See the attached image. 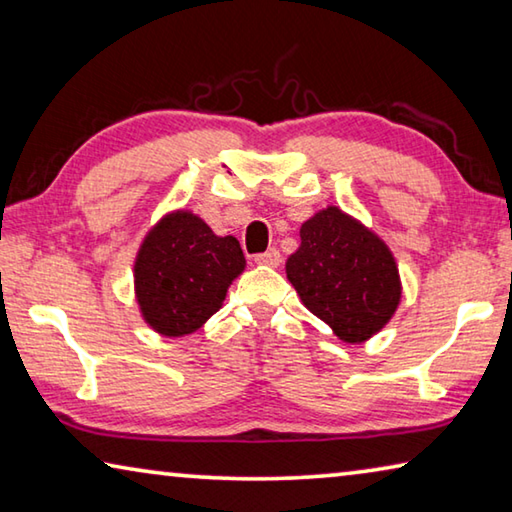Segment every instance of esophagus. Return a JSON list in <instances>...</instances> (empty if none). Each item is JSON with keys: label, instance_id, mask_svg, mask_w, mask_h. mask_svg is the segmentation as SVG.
Returning a JSON list of instances; mask_svg holds the SVG:
<instances>
[{"label": "esophagus", "instance_id": "esophagus-1", "mask_svg": "<svg viewBox=\"0 0 512 512\" xmlns=\"http://www.w3.org/2000/svg\"><path fill=\"white\" fill-rule=\"evenodd\" d=\"M255 262L262 264V266H280V262H282L280 250H277V248H268L266 253L255 255Z\"/></svg>", "mask_w": 512, "mask_h": 512}]
</instances>
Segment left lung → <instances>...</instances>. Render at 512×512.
<instances>
[{
	"label": "left lung",
	"mask_w": 512,
	"mask_h": 512,
	"mask_svg": "<svg viewBox=\"0 0 512 512\" xmlns=\"http://www.w3.org/2000/svg\"><path fill=\"white\" fill-rule=\"evenodd\" d=\"M287 277L302 305L345 343L370 339L400 305L402 287L391 250L339 207L302 223Z\"/></svg>",
	"instance_id": "obj_1"
}]
</instances>
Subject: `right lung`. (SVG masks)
<instances>
[{"label": "right lung", "mask_w": 512, "mask_h": 512, "mask_svg": "<svg viewBox=\"0 0 512 512\" xmlns=\"http://www.w3.org/2000/svg\"><path fill=\"white\" fill-rule=\"evenodd\" d=\"M246 259L235 237H216L203 219L173 212L155 225L135 259L142 316L164 336L192 334L221 309Z\"/></svg>", "instance_id": "obj_1"}]
</instances>
